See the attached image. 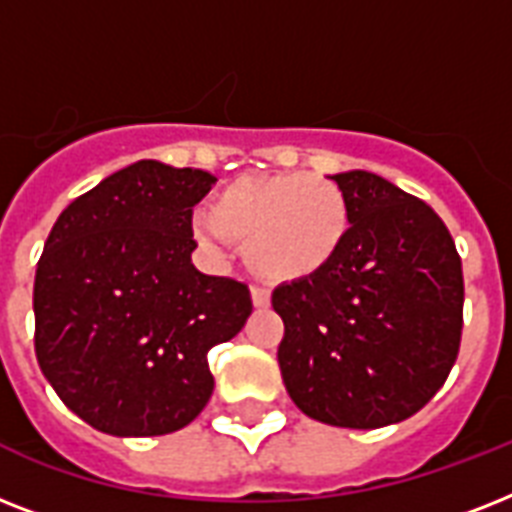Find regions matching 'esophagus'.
Listing matches in <instances>:
<instances>
[{
  "label": "esophagus",
  "instance_id": "1",
  "mask_svg": "<svg viewBox=\"0 0 512 512\" xmlns=\"http://www.w3.org/2000/svg\"><path fill=\"white\" fill-rule=\"evenodd\" d=\"M252 303H255V308H268L271 305V292L263 287H252Z\"/></svg>",
  "mask_w": 512,
  "mask_h": 512
}]
</instances>
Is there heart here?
<instances>
[{"label": "heart", "instance_id": "heart-1", "mask_svg": "<svg viewBox=\"0 0 512 512\" xmlns=\"http://www.w3.org/2000/svg\"><path fill=\"white\" fill-rule=\"evenodd\" d=\"M350 231L348 196L335 180L305 172L241 175L220 188L212 215L193 217L204 247L244 239L249 268L268 281H303L327 268Z\"/></svg>", "mask_w": 512, "mask_h": 512}]
</instances>
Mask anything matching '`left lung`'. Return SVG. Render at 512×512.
I'll use <instances>...</instances> for the list:
<instances>
[{
  "label": "left lung",
  "instance_id": "obj_1",
  "mask_svg": "<svg viewBox=\"0 0 512 512\" xmlns=\"http://www.w3.org/2000/svg\"><path fill=\"white\" fill-rule=\"evenodd\" d=\"M350 204L340 255L273 289L279 366L311 420L372 430L420 412L457 361L462 260L444 220L385 177L332 175Z\"/></svg>",
  "mask_w": 512,
  "mask_h": 512
}]
</instances>
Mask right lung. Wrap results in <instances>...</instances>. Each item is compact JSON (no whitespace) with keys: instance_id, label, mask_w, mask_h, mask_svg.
I'll list each match as a JSON object with an SVG mask.
<instances>
[{"instance_id":"right-lung-1","label":"right lung","mask_w":512,"mask_h":512,"mask_svg":"<svg viewBox=\"0 0 512 512\" xmlns=\"http://www.w3.org/2000/svg\"><path fill=\"white\" fill-rule=\"evenodd\" d=\"M217 177L143 159L82 193L36 265V361L108 436H164L207 406V350L252 313L249 287L191 263V217Z\"/></svg>"}]
</instances>
